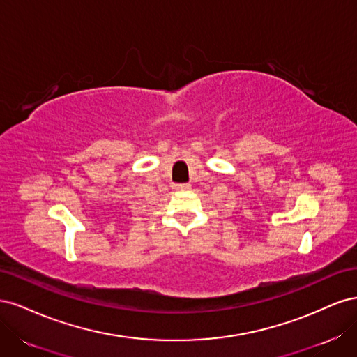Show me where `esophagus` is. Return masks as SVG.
I'll use <instances>...</instances> for the list:
<instances>
[{
  "label": "esophagus",
  "mask_w": 357,
  "mask_h": 357,
  "mask_svg": "<svg viewBox=\"0 0 357 357\" xmlns=\"http://www.w3.org/2000/svg\"><path fill=\"white\" fill-rule=\"evenodd\" d=\"M174 189L176 190H189L190 185H188V183H186V185H174Z\"/></svg>",
  "instance_id": "1"
}]
</instances>
